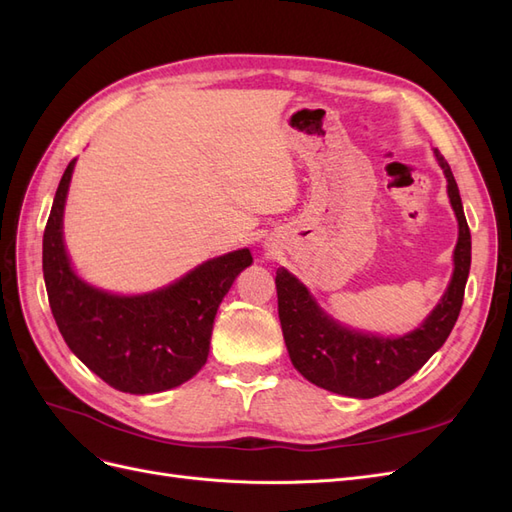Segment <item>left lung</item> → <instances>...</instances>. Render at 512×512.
I'll list each match as a JSON object with an SVG mask.
<instances>
[{
  "label": "left lung",
  "mask_w": 512,
  "mask_h": 512,
  "mask_svg": "<svg viewBox=\"0 0 512 512\" xmlns=\"http://www.w3.org/2000/svg\"><path fill=\"white\" fill-rule=\"evenodd\" d=\"M433 156L446 177V194L455 211L459 235L451 282L438 305L416 329L384 337L346 327L324 312L314 294L288 269H277V312L290 361L305 380L320 389L356 399L393 391L442 348L455 327L470 275L472 239L453 170L438 149H433Z\"/></svg>",
  "instance_id": "obj_1"
}]
</instances>
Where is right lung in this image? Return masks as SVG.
Returning a JSON list of instances; mask_svg holds the SVG:
<instances>
[{"mask_svg": "<svg viewBox=\"0 0 512 512\" xmlns=\"http://www.w3.org/2000/svg\"><path fill=\"white\" fill-rule=\"evenodd\" d=\"M72 160L53 198L42 239V273L61 337L113 389L130 395L170 391L207 363L213 320L237 275L252 265L247 247L205 260L179 280L141 294L91 286L72 267L64 209Z\"/></svg>", "mask_w": 512, "mask_h": 512, "instance_id": "1", "label": "right lung"}]
</instances>
